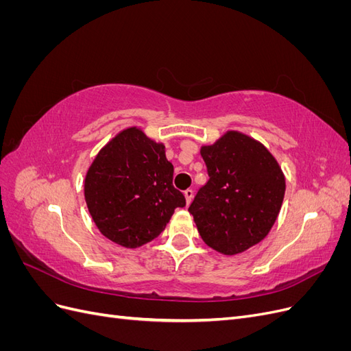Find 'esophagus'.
Here are the masks:
<instances>
[{
  "label": "esophagus",
  "instance_id": "esophagus-1",
  "mask_svg": "<svg viewBox=\"0 0 351 351\" xmlns=\"http://www.w3.org/2000/svg\"><path fill=\"white\" fill-rule=\"evenodd\" d=\"M184 196H186V200H187V205H190V204H192V200H193L195 192H193L192 189H187L186 192H184Z\"/></svg>",
  "mask_w": 351,
  "mask_h": 351
}]
</instances>
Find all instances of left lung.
Listing matches in <instances>:
<instances>
[{
	"label": "left lung",
	"mask_w": 351,
	"mask_h": 351,
	"mask_svg": "<svg viewBox=\"0 0 351 351\" xmlns=\"http://www.w3.org/2000/svg\"><path fill=\"white\" fill-rule=\"evenodd\" d=\"M208 183L189 208L200 237L222 254H237L268 236L285 193L277 159L261 142L227 132L202 146Z\"/></svg>",
	"instance_id": "1"
}]
</instances>
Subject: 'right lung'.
<instances>
[{
  "instance_id": "add662e5",
  "label": "right lung",
  "mask_w": 351,
  "mask_h": 351,
  "mask_svg": "<svg viewBox=\"0 0 351 351\" xmlns=\"http://www.w3.org/2000/svg\"><path fill=\"white\" fill-rule=\"evenodd\" d=\"M173 176L162 143L137 127L120 132L95 156L84 178V199L95 224L127 249L152 241L174 209L186 206Z\"/></svg>"
}]
</instances>
